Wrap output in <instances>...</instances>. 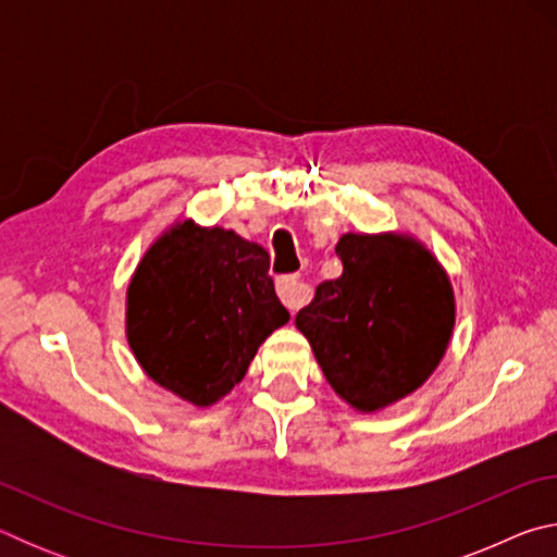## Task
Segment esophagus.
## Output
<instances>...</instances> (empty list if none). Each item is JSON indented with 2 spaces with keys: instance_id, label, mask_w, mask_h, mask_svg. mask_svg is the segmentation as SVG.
Returning <instances> with one entry per match:
<instances>
[{
  "instance_id": "esophagus-1",
  "label": "esophagus",
  "mask_w": 557,
  "mask_h": 557,
  "mask_svg": "<svg viewBox=\"0 0 557 557\" xmlns=\"http://www.w3.org/2000/svg\"><path fill=\"white\" fill-rule=\"evenodd\" d=\"M275 287H277V295L282 299V305L292 309V312H295V309H299L307 301V285L297 275L277 277Z\"/></svg>"
}]
</instances>
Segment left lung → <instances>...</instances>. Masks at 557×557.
<instances>
[{
    "mask_svg": "<svg viewBox=\"0 0 557 557\" xmlns=\"http://www.w3.org/2000/svg\"><path fill=\"white\" fill-rule=\"evenodd\" d=\"M342 277L322 282L295 324L324 379L356 412H379L425 383L457 322L455 287L425 243L403 231L344 233Z\"/></svg>",
    "mask_w": 557,
    "mask_h": 557,
    "instance_id": "obj_1",
    "label": "left lung"
}]
</instances>
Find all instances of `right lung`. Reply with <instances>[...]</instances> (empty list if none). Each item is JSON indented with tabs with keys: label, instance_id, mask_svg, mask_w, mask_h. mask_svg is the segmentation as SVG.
<instances>
[{
	"label": "right lung",
	"instance_id": "add662e5",
	"mask_svg": "<svg viewBox=\"0 0 557 557\" xmlns=\"http://www.w3.org/2000/svg\"><path fill=\"white\" fill-rule=\"evenodd\" d=\"M258 243L221 225L174 221L132 272L125 334L143 371L211 408L238 385L262 342L289 322Z\"/></svg>",
	"mask_w": 557,
	"mask_h": 557
}]
</instances>
